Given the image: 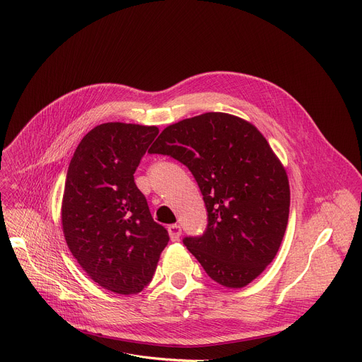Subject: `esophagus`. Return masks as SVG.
<instances>
[{"mask_svg":"<svg viewBox=\"0 0 362 362\" xmlns=\"http://www.w3.org/2000/svg\"><path fill=\"white\" fill-rule=\"evenodd\" d=\"M168 235H170L171 240L177 242L180 239V235H182V227L179 224H170L168 226Z\"/></svg>","mask_w":362,"mask_h":362,"instance_id":"1","label":"esophagus"}]
</instances>
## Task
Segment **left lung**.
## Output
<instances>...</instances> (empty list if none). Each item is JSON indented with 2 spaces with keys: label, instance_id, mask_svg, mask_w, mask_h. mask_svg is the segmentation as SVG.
Wrapping results in <instances>:
<instances>
[{
  "label": "left lung",
  "instance_id": "1",
  "mask_svg": "<svg viewBox=\"0 0 362 362\" xmlns=\"http://www.w3.org/2000/svg\"><path fill=\"white\" fill-rule=\"evenodd\" d=\"M192 171L208 211L202 236L183 243L221 286L239 289L274 259L286 232L291 189L286 170L262 133L227 112L167 126L149 148Z\"/></svg>",
  "mask_w": 362,
  "mask_h": 362
}]
</instances>
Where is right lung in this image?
<instances>
[{
	"instance_id": "add662e5",
	"label": "right lung",
	"mask_w": 362,
	"mask_h": 362,
	"mask_svg": "<svg viewBox=\"0 0 362 362\" xmlns=\"http://www.w3.org/2000/svg\"><path fill=\"white\" fill-rule=\"evenodd\" d=\"M157 135V126L103 123L83 136L67 170L62 224L69 250L95 283L119 295L146 286L168 243L133 179Z\"/></svg>"
}]
</instances>
